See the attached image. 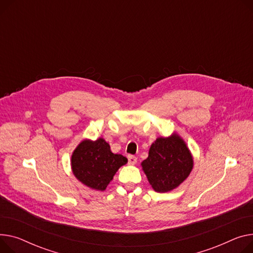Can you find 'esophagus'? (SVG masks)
Segmentation results:
<instances>
[{"mask_svg":"<svg viewBox=\"0 0 253 253\" xmlns=\"http://www.w3.org/2000/svg\"><path fill=\"white\" fill-rule=\"evenodd\" d=\"M136 162H137V159H136V157H134V156H128V164L129 165H135L136 164Z\"/></svg>","mask_w":253,"mask_h":253,"instance_id":"1","label":"esophagus"}]
</instances>
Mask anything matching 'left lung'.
<instances>
[{
    "mask_svg": "<svg viewBox=\"0 0 253 253\" xmlns=\"http://www.w3.org/2000/svg\"><path fill=\"white\" fill-rule=\"evenodd\" d=\"M193 165V157L186 142L174 132L153 142L141 168L153 189L165 193L180 186L190 175Z\"/></svg>",
    "mask_w": 253,
    "mask_h": 253,
    "instance_id": "obj_1",
    "label": "left lung"
}]
</instances>
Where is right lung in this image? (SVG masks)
Wrapping results in <instances>:
<instances>
[{"label":"right lung","mask_w":253,"mask_h":253,"mask_svg":"<svg viewBox=\"0 0 253 253\" xmlns=\"http://www.w3.org/2000/svg\"><path fill=\"white\" fill-rule=\"evenodd\" d=\"M127 162L122 155L112 153L110 144L104 138L83 139L72 153L71 169L83 185L104 191L117 171Z\"/></svg>","instance_id":"add662e5"}]
</instances>
